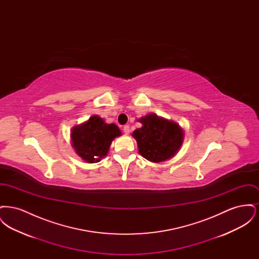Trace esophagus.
Returning <instances> with one entry per match:
<instances>
[{
    "instance_id": "obj_1",
    "label": "esophagus",
    "mask_w": 259,
    "mask_h": 259,
    "mask_svg": "<svg viewBox=\"0 0 259 259\" xmlns=\"http://www.w3.org/2000/svg\"><path fill=\"white\" fill-rule=\"evenodd\" d=\"M123 132L125 135H128V134H129V132H130V127H129V125H125V126H124Z\"/></svg>"
}]
</instances>
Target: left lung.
I'll return each instance as SVG.
<instances>
[{
  "mask_svg": "<svg viewBox=\"0 0 259 259\" xmlns=\"http://www.w3.org/2000/svg\"><path fill=\"white\" fill-rule=\"evenodd\" d=\"M138 121L142 127L133 131L139 153L147 160L159 163L174 157L185 140L184 129L175 121L148 113Z\"/></svg>",
  "mask_w": 259,
  "mask_h": 259,
  "instance_id": "obj_1",
  "label": "left lung"
}]
</instances>
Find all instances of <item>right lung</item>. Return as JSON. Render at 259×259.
Segmentation results:
<instances>
[{"instance_id":"obj_1","label":"right lung","mask_w":259,"mask_h":259,"mask_svg":"<svg viewBox=\"0 0 259 259\" xmlns=\"http://www.w3.org/2000/svg\"><path fill=\"white\" fill-rule=\"evenodd\" d=\"M121 136L115 124H108L99 115H92L71 130V144L75 153L87 163H97L107 156L112 141Z\"/></svg>"}]
</instances>
